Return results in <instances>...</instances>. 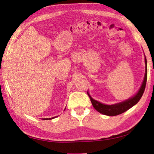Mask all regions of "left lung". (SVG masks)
I'll return each mask as SVG.
<instances>
[{"instance_id":"8db88e82","label":"left lung","mask_w":154,"mask_h":154,"mask_svg":"<svg viewBox=\"0 0 154 154\" xmlns=\"http://www.w3.org/2000/svg\"><path fill=\"white\" fill-rule=\"evenodd\" d=\"M145 75L144 77V80H143V84L140 87V90L138 93L135 95L134 97L128 99V100H125L124 102L116 104V105H104L98 102L91 97L89 94L88 93V96L90 98L91 102H92V105L96 111H98L99 113L106 115V116H118L121 113H124L125 111L128 110L132 106H133L134 105L139 102V100L141 98L142 96L144 93V91L146 86V83H147V60L145 58Z\"/></svg>"}]
</instances>
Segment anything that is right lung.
<instances>
[{
	"instance_id": "1",
	"label": "right lung",
	"mask_w": 154,
	"mask_h": 154,
	"mask_svg": "<svg viewBox=\"0 0 154 154\" xmlns=\"http://www.w3.org/2000/svg\"><path fill=\"white\" fill-rule=\"evenodd\" d=\"M54 118H56V117H54ZM54 118H48V119H46V118H45V119H54Z\"/></svg>"
}]
</instances>
